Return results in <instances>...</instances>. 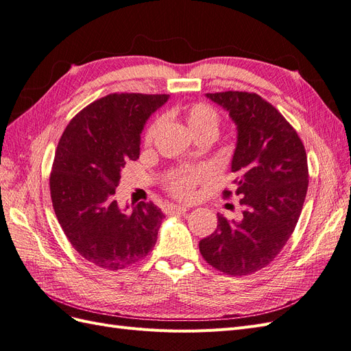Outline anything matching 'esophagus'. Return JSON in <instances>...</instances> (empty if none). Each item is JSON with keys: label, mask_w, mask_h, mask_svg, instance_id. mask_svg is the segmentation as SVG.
<instances>
[{"label": "esophagus", "mask_w": 351, "mask_h": 351, "mask_svg": "<svg viewBox=\"0 0 351 351\" xmlns=\"http://www.w3.org/2000/svg\"><path fill=\"white\" fill-rule=\"evenodd\" d=\"M190 206L187 205H169L168 206V212H186L189 210Z\"/></svg>", "instance_id": "1"}]
</instances>
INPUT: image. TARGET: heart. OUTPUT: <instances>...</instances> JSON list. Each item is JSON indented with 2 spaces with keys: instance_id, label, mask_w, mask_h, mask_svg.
I'll list each match as a JSON object with an SVG mask.
<instances>
[{
  "instance_id": "b5f03b06",
  "label": "heart",
  "mask_w": 351,
  "mask_h": 351,
  "mask_svg": "<svg viewBox=\"0 0 351 351\" xmlns=\"http://www.w3.org/2000/svg\"><path fill=\"white\" fill-rule=\"evenodd\" d=\"M182 114L189 125V129L196 136L204 133L217 134L219 125V114L214 107H210L209 104H192L189 105V107H184ZM162 124L164 120L161 117H158V119H155L149 124L145 133V143L149 145L155 141V137L158 136L159 130H161ZM205 176V169H183V171H178L168 178V189L171 190V193H174L176 196L187 197L193 193V189Z\"/></svg>"
}]
</instances>
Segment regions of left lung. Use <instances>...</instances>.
Returning a JSON list of instances; mask_svg holds the SVG:
<instances>
[{
	"label": "left lung",
	"instance_id": "obj_1",
	"mask_svg": "<svg viewBox=\"0 0 351 351\" xmlns=\"http://www.w3.org/2000/svg\"><path fill=\"white\" fill-rule=\"evenodd\" d=\"M206 97L237 125L231 171L243 218L228 221L218 214L217 230L199 241V250L210 267L243 277L269 265L293 234L309 186L307 156L293 125L258 93ZM222 195L228 199L232 192Z\"/></svg>",
	"mask_w": 351,
	"mask_h": 351
}]
</instances>
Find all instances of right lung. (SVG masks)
Segmentation results:
<instances>
[{
	"label": "right lung",
	"instance_id": "right-lung-1",
	"mask_svg": "<svg viewBox=\"0 0 351 351\" xmlns=\"http://www.w3.org/2000/svg\"><path fill=\"white\" fill-rule=\"evenodd\" d=\"M168 98L107 95L73 117L58 142L49 176L52 206L74 250L99 268L124 269L155 246L161 209L139 202L125 212L114 195L121 168L141 155L146 120Z\"/></svg>",
	"mask_w": 351,
	"mask_h": 351
}]
</instances>
